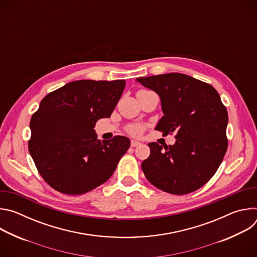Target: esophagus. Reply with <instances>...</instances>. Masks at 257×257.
<instances>
[{"mask_svg": "<svg viewBox=\"0 0 257 257\" xmlns=\"http://www.w3.org/2000/svg\"><path fill=\"white\" fill-rule=\"evenodd\" d=\"M141 143L139 141H136V140H131V146L132 148H136V146H139Z\"/></svg>", "mask_w": 257, "mask_h": 257, "instance_id": "esophagus-1", "label": "esophagus"}]
</instances>
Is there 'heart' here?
I'll use <instances>...</instances> for the list:
<instances>
[{
	"label": "heart",
	"instance_id": "heart-1",
	"mask_svg": "<svg viewBox=\"0 0 257 257\" xmlns=\"http://www.w3.org/2000/svg\"><path fill=\"white\" fill-rule=\"evenodd\" d=\"M128 132L131 134V135H140L142 133V127L139 126V125H130L128 127Z\"/></svg>",
	"mask_w": 257,
	"mask_h": 257
}]
</instances>
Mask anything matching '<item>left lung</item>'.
<instances>
[{
    "label": "left lung",
    "mask_w": 257,
    "mask_h": 257,
    "mask_svg": "<svg viewBox=\"0 0 257 257\" xmlns=\"http://www.w3.org/2000/svg\"><path fill=\"white\" fill-rule=\"evenodd\" d=\"M156 91L164 116L156 130L176 132L173 145L151 142L141 169L154 186L176 195L193 192L215 174L228 149V112L217 91L181 73L136 79Z\"/></svg>",
    "instance_id": "8db88e82"
}]
</instances>
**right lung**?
I'll return each mask as SVG.
<instances>
[{
    "instance_id": "add662e5",
    "label": "right lung",
    "mask_w": 257,
    "mask_h": 257,
    "mask_svg": "<svg viewBox=\"0 0 257 257\" xmlns=\"http://www.w3.org/2000/svg\"><path fill=\"white\" fill-rule=\"evenodd\" d=\"M125 80H77L50 92L30 120L29 154L40 175L55 190L86 193L104 183L130 148L117 135L98 140L97 120L109 118Z\"/></svg>"
}]
</instances>
